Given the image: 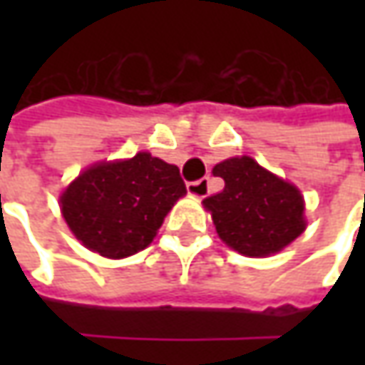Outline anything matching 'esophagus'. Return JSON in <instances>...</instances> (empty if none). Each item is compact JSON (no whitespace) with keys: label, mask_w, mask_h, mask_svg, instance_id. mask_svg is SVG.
Wrapping results in <instances>:
<instances>
[{"label":"esophagus","mask_w":365,"mask_h":365,"mask_svg":"<svg viewBox=\"0 0 365 365\" xmlns=\"http://www.w3.org/2000/svg\"><path fill=\"white\" fill-rule=\"evenodd\" d=\"M187 190H189V195H192V197L203 199V197H207V192H209V178L192 180V182L187 185Z\"/></svg>","instance_id":"obj_1"}]
</instances>
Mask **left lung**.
<instances>
[{
    "label": "left lung",
    "instance_id": "8db88e82",
    "mask_svg": "<svg viewBox=\"0 0 365 365\" xmlns=\"http://www.w3.org/2000/svg\"><path fill=\"white\" fill-rule=\"evenodd\" d=\"M213 175L225 180L203 203L219 237L244 256H270L304 232L301 190L274 176L250 156L219 162Z\"/></svg>",
    "mask_w": 365,
    "mask_h": 365
}]
</instances>
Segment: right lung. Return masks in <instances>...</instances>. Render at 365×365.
<instances>
[{"label":"right lung","instance_id":"1","mask_svg":"<svg viewBox=\"0 0 365 365\" xmlns=\"http://www.w3.org/2000/svg\"><path fill=\"white\" fill-rule=\"evenodd\" d=\"M182 195L187 187L175 164L140 152L78 175L63 192L61 209L85 247L106 258H125L152 244Z\"/></svg>","mask_w":365,"mask_h":365}]
</instances>
